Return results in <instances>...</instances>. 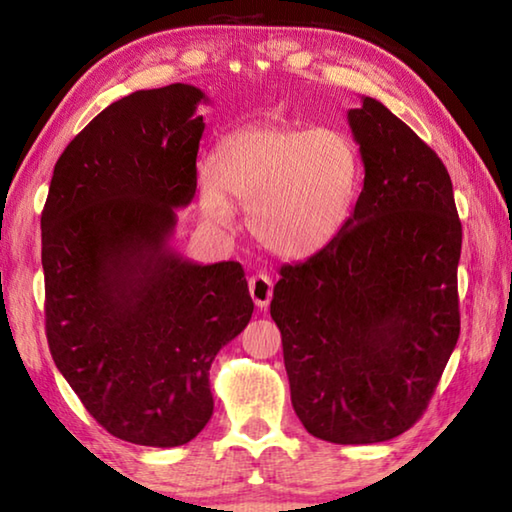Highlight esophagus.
Instances as JSON below:
<instances>
[{"mask_svg":"<svg viewBox=\"0 0 512 512\" xmlns=\"http://www.w3.org/2000/svg\"><path fill=\"white\" fill-rule=\"evenodd\" d=\"M248 291H250V296H253L255 305L259 309H266L268 302H271V298H273V280L264 273L250 275Z\"/></svg>","mask_w":512,"mask_h":512,"instance_id":"obj_1","label":"esophagus"}]
</instances>
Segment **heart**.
I'll list each match as a JSON object with an SVG mask.
<instances>
[{"label":"heart","instance_id":"b5f03b06","mask_svg":"<svg viewBox=\"0 0 512 512\" xmlns=\"http://www.w3.org/2000/svg\"><path fill=\"white\" fill-rule=\"evenodd\" d=\"M363 176L359 144L334 126H253L216 146L198 178L201 210L228 228L246 207L250 235L268 253L307 259L341 235Z\"/></svg>","mask_w":512,"mask_h":512}]
</instances>
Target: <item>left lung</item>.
<instances>
[{
	"label": "left lung",
	"mask_w": 512,
	"mask_h": 512,
	"mask_svg": "<svg viewBox=\"0 0 512 512\" xmlns=\"http://www.w3.org/2000/svg\"><path fill=\"white\" fill-rule=\"evenodd\" d=\"M348 121L359 201L325 250L280 268L271 316L305 429L370 445L420 420L456 348L463 230L443 160L402 119L361 97Z\"/></svg>",
	"instance_id": "1"
}]
</instances>
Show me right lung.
Here are the masks:
<instances>
[{
	"label": "right lung",
	"mask_w": 512,
	"mask_h": 512,
	"mask_svg": "<svg viewBox=\"0 0 512 512\" xmlns=\"http://www.w3.org/2000/svg\"><path fill=\"white\" fill-rule=\"evenodd\" d=\"M201 101L173 83L110 103L58 158L40 219L56 368L103 429L146 447L203 431L212 361L255 307L239 262L171 246L196 194Z\"/></svg>",
	"instance_id": "add662e5"
}]
</instances>
